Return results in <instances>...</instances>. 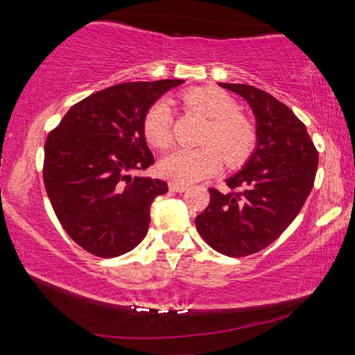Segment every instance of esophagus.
<instances>
[{"label":"esophagus","mask_w":355,"mask_h":355,"mask_svg":"<svg viewBox=\"0 0 355 355\" xmlns=\"http://www.w3.org/2000/svg\"><path fill=\"white\" fill-rule=\"evenodd\" d=\"M169 189L173 192H183L188 189V184H183V183H177V182H171L169 183Z\"/></svg>","instance_id":"obj_1"}]
</instances>
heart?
Masks as SVG:
<instances>
[{
	"mask_svg": "<svg viewBox=\"0 0 355 355\" xmlns=\"http://www.w3.org/2000/svg\"><path fill=\"white\" fill-rule=\"evenodd\" d=\"M183 101L209 119L199 148H177L159 161V173L177 183H194L218 172L225 158L228 166L248 159L255 147L257 133L250 120L238 112L235 98L218 87H196L183 94ZM142 131L150 146L164 150L172 142L171 107L166 100L148 106ZM225 156L222 157L221 155Z\"/></svg>",
	"mask_w": 355,
	"mask_h": 355,
	"instance_id": "b5f03b06",
	"label": "heart"
}]
</instances>
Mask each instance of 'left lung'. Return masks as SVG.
<instances>
[{"instance_id": "left-lung-1", "label": "left lung", "mask_w": 355, "mask_h": 355, "mask_svg": "<svg viewBox=\"0 0 355 355\" xmlns=\"http://www.w3.org/2000/svg\"><path fill=\"white\" fill-rule=\"evenodd\" d=\"M248 101L257 120V147L225 180L232 191L209 189V205L196 218L200 236L219 254L245 257L274 243L310 194L318 152L305 125L286 105L249 84L219 83Z\"/></svg>"}]
</instances>
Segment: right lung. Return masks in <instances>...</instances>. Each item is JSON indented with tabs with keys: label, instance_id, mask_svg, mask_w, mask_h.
<instances>
[{
	"label": "right lung",
	"instance_id": "add662e5",
	"mask_svg": "<svg viewBox=\"0 0 355 355\" xmlns=\"http://www.w3.org/2000/svg\"><path fill=\"white\" fill-rule=\"evenodd\" d=\"M183 80L122 83L78 101L45 142L44 183L67 235L89 254H127L147 235L150 205L167 192L133 177L155 163L142 131L148 106Z\"/></svg>",
	"mask_w": 355,
	"mask_h": 355
}]
</instances>
